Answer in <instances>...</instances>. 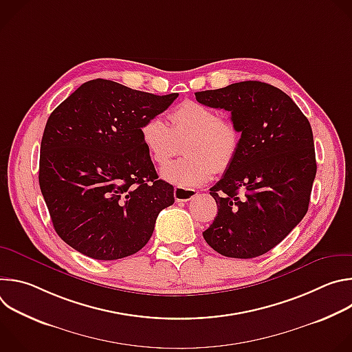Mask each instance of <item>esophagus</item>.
I'll list each match as a JSON object with an SVG mask.
<instances>
[{
    "instance_id": "esophagus-1",
    "label": "esophagus",
    "mask_w": 352,
    "mask_h": 352,
    "mask_svg": "<svg viewBox=\"0 0 352 352\" xmlns=\"http://www.w3.org/2000/svg\"><path fill=\"white\" fill-rule=\"evenodd\" d=\"M196 195H197V190H195V189L181 188V186H177L174 189V197L177 202H186V200L193 199Z\"/></svg>"
}]
</instances>
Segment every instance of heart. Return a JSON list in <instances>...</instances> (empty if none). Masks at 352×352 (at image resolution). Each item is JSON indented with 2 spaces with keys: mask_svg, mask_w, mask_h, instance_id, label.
Wrapping results in <instances>:
<instances>
[{
  "mask_svg": "<svg viewBox=\"0 0 352 352\" xmlns=\"http://www.w3.org/2000/svg\"><path fill=\"white\" fill-rule=\"evenodd\" d=\"M170 125L152 117L140 128V138L148 156L167 164L182 143L184 157L166 166L162 177L181 188L204 185L214 173H226L235 162L241 147V129L220 113L197 102H184L168 114Z\"/></svg>",
  "mask_w": 352,
  "mask_h": 352,
  "instance_id": "b5f03b06",
  "label": "heart"
}]
</instances>
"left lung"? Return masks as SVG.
<instances>
[{
	"mask_svg": "<svg viewBox=\"0 0 352 352\" xmlns=\"http://www.w3.org/2000/svg\"><path fill=\"white\" fill-rule=\"evenodd\" d=\"M195 96L199 103L231 111L241 129L235 162L210 188L219 212L204 238L227 258L261 256L308 212L316 175L311 124L288 94L258 80Z\"/></svg>",
	"mask_w": 352,
	"mask_h": 352,
	"instance_id": "8db88e82",
	"label": "left lung"
}]
</instances>
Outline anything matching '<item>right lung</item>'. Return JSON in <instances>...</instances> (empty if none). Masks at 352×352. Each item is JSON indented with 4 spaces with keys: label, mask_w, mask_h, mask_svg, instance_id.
I'll return each instance as SVG.
<instances>
[{
    "label": "right lung",
    "mask_w": 352,
    "mask_h": 352,
    "mask_svg": "<svg viewBox=\"0 0 352 352\" xmlns=\"http://www.w3.org/2000/svg\"><path fill=\"white\" fill-rule=\"evenodd\" d=\"M177 97L93 79L48 117L38 184L54 230L78 252L97 261L136 254L174 204V188L159 179L140 128Z\"/></svg>",
    "instance_id": "1"
}]
</instances>
